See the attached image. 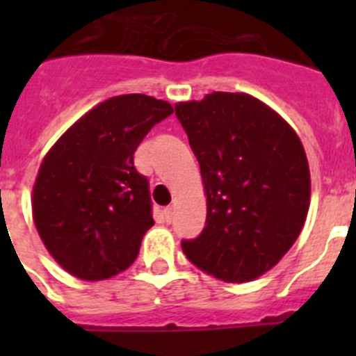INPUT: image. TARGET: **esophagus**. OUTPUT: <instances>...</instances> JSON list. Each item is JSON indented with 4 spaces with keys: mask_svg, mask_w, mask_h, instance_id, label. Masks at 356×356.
<instances>
[{
    "mask_svg": "<svg viewBox=\"0 0 356 356\" xmlns=\"http://www.w3.org/2000/svg\"><path fill=\"white\" fill-rule=\"evenodd\" d=\"M163 216H165V221L171 222L172 221V216H175V209H172V207H168V209L163 210Z\"/></svg>",
    "mask_w": 356,
    "mask_h": 356,
    "instance_id": "esophagus-1",
    "label": "esophagus"
}]
</instances>
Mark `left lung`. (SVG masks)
Masks as SVG:
<instances>
[{
  "mask_svg": "<svg viewBox=\"0 0 356 356\" xmlns=\"http://www.w3.org/2000/svg\"><path fill=\"white\" fill-rule=\"evenodd\" d=\"M175 110L207 193L205 228L181 241V250L201 271L228 284L259 278L291 250L307 219L303 144L250 94L212 92Z\"/></svg>",
  "mask_w": 356,
  "mask_h": 356,
  "instance_id": "left-lung-1",
  "label": "left lung"
}]
</instances>
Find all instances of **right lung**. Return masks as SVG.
<instances>
[{
    "label": "right lung",
    "mask_w": 356,
    "mask_h": 356,
    "mask_svg": "<svg viewBox=\"0 0 356 356\" xmlns=\"http://www.w3.org/2000/svg\"><path fill=\"white\" fill-rule=\"evenodd\" d=\"M172 114L146 94L110 97L78 119L44 156L33 187V221L46 250L81 280H106L131 266L155 225L149 181L134 153Z\"/></svg>",
    "instance_id": "add662e5"
}]
</instances>
